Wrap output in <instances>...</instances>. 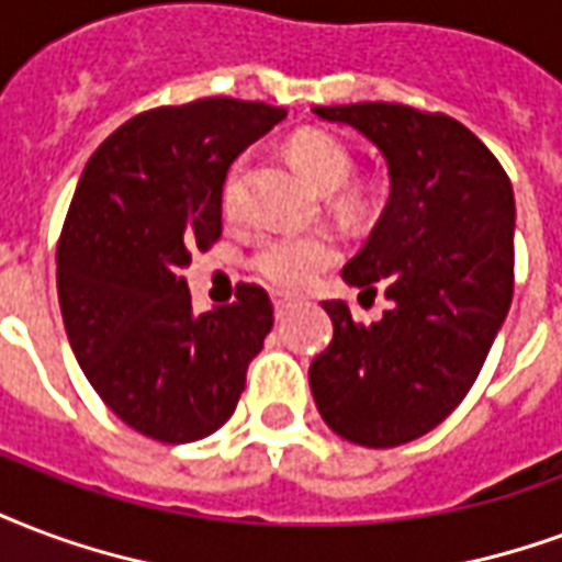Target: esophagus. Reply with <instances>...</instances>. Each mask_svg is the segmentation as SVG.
<instances>
[{
    "label": "esophagus",
    "mask_w": 562,
    "mask_h": 562,
    "mask_svg": "<svg viewBox=\"0 0 562 562\" xmlns=\"http://www.w3.org/2000/svg\"><path fill=\"white\" fill-rule=\"evenodd\" d=\"M273 310H277V318H282V315L292 310V301L289 297H273Z\"/></svg>",
    "instance_id": "esophagus-1"
}]
</instances>
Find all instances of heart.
<instances>
[{
    "label": "heart",
    "mask_w": 562,
    "mask_h": 562,
    "mask_svg": "<svg viewBox=\"0 0 562 562\" xmlns=\"http://www.w3.org/2000/svg\"><path fill=\"white\" fill-rule=\"evenodd\" d=\"M289 157L303 172V178L322 193L342 190L351 176V151L339 139L327 133H297L289 143ZM240 202V164L228 176L223 187V207L235 211ZM345 202H355V196H345ZM336 261V244L330 235L313 232V235H270L259 244L252 256V268L261 280L270 282L280 292H303L315 282L327 265Z\"/></svg>",
    "instance_id": "heart-1"
}]
</instances>
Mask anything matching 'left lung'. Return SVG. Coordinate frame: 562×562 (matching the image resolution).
<instances>
[{"label": "left lung", "mask_w": 562, "mask_h": 562, "mask_svg": "<svg viewBox=\"0 0 562 562\" xmlns=\"http://www.w3.org/2000/svg\"><path fill=\"white\" fill-rule=\"evenodd\" d=\"M375 145L390 199L342 280L393 306L357 324L324 301L334 342L310 366L339 438L386 450L423 438L468 396L513 303V184L464 124L402 103L315 106Z\"/></svg>", "instance_id": "left-lung-1"}]
</instances>
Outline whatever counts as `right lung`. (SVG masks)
<instances>
[{
  "instance_id": "obj_1",
  "label": "right lung",
  "mask_w": 562,
  "mask_h": 562,
  "mask_svg": "<svg viewBox=\"0 0 562 562\" xmlns=\"http://www.w3.org/2000/svg\"><path fill=\"white\" fill-rule=\"evenodd\" d=\"M282 119L232 98L160 106L82 169L56 252L61 318L89 384L145 438L214 435L273 327L268 292L244 282L238 301L196 315L181 268L223 232L232 160Z\"/></svg>"
}]
</instances>
